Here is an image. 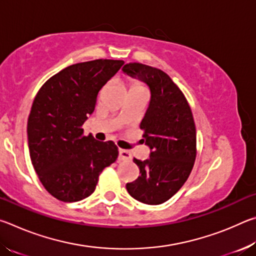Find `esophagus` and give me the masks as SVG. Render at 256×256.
I'll return each mask as SVG.
<instances>
[{
  "mask_svg": "<svg viewBox=\"0 0 256 256\" xmlns=\"http://www.w3.org/2000/svg\"><path fill=\"white\" fill-rule=\"evenodd\" d=\"M118 159H120V160H131V159H132V156H131V154L128 152V150L120 149Z\"/></svg>",
  "mask_w": 256,
  "mask_h": 256,
  "instance_id": "1",
  "label": "esophagus"
}]
</instances>
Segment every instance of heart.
<instances>
[{"mask_svg": "<svg viewBox=\"0 0 256 256\" xmlns=\"http://www.w3.org/2000/svg\"><path fill=\"white\" fill-rule=\"evenodd\" d=\"M136 88H144V86H142V84H138V82H133V84H131V90L132 89H136Z\"/></svg>", "mask_w": 256, "mask_h": 256, "instance_id": "obj_1", "label": "heart"}]
</instances>
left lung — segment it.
<instances>
[{
  "mask_svg": "<svg viewBox=\"0 0 256 256\" xmlns=\"http://www.w3.org/2000/svg\"><path fill=\"white\" fill-rule=\"evenodd\" d=\"M123 72L146 82L151 99L140 124L150 158L133 162L140 176L126 184L130 196L146 204H162L188 180L196 158V130L188 100L170 76L152 66L128 63Z\"/></svg>",
  "mask_w": 256,
  "mask_h": 256,
  "instance_id": "8db88e82",
  "label": "left lung"
}]
</instances>
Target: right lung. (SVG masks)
<instances>
[{
	"mask_svg": "<svg viewBox=\"0 0 256 256\" xmlns=\"http://www.w3.org/2000/svg\"><path fill=\"white\" fill-rule=\"evenodd\" d=\"M123 64L102 58L73 64L50 78L34 99L27 124L30 159L42 186L60 201L92 196L99 175L118 157L114 142L84 136L82 125L99 90Z\"/></svg>",
	"mask_w": 256,
	"mask_h": 256,
	"instance_id": "right-lung-1",
	"label": "right lung"
}]
</instances>
